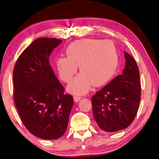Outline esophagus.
<instances>
[{
	"mask_svg": "<svg viewBox=\"0 0 159 159\" xmlns=\"http://www.w3.org/2000/svg\"><path fill=\"white\" fill-rule=\"evenodd\" d=\"M80 98H80V97H79V96H74V102H79V101L80 100Z\"/></svg>",
	"mask_w": 159,
	"mask_h": 159,
	"instance_id": "esophagus-1",
	"label": "esophagus"
}]
</instances>
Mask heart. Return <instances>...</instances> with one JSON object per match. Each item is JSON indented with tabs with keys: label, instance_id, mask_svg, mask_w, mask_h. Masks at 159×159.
<instances>
[{
	"label": "heart",
	"instance_id": "obj_1",
	"mask_svg": "<svg viewBox=\"0 0 159 159\" xmlns=\"http://www.w3.org/2000/svg\"><path fill=\"white\" fill-rule=\"evenodd\" d=\"M65 52L66 56L56 59L55 65L60 79L65 83L71 81L79 66L81 72L68 87L74 94L83 95L93 85L106 84L116 71L117 50L109 40H77L67 46Z\"/></svg>",
	"mask_w": 159,
	"mask_h": 159
}]
</instances>
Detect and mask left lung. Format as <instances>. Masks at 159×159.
I'll use <instances>...</instances> for the list:
<instances>
[{
    "label": "left lung",
    "mask_w": 159,
    "mask_h": 159,
    "mask_svg": "<svg viewBox=\"0 0 159 159\" xmlns=\"http://www.w3.org/2000/svg\"><path fill=\"white\" fill-rule=\"evenodd\" d=\"M123 74L96 93L92 99L93 116L99 128L108 133L128 128L138 111L141 97L139 71L136 61L124 52Z\"/></svg>",
    "instance_id": "8db88e82"
}]
</instances>
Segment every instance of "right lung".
Listing matches in <instances>:
<instances>
[{"label": "right lung", "instance_id": "obj_1", "mask_svg": "<svg viewBox=\"0 0 159 159\" xmlns=\"http://www.w3.org/2000/svg\"><path fill=\"white\" fill-rule=\"evenodd\" d=\"M62 41L41 38L21 54L13 71L14 100L26 129L38 138H60L65 133L73 97L55 76L49 56Z\"/></svg>", "mask_w": 159, "mask_h": 159}]
</instances>
